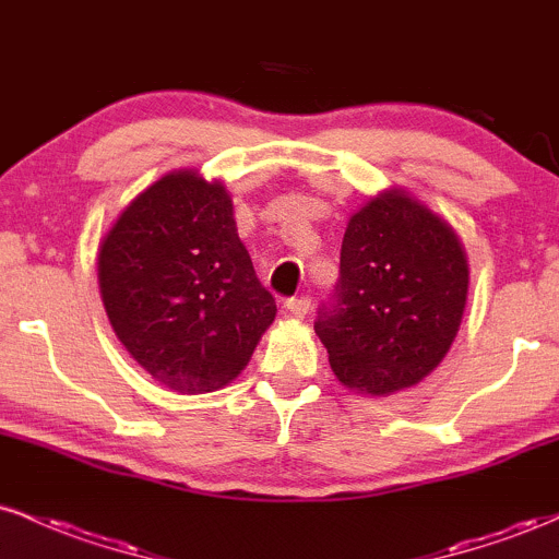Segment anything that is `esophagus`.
<instances>
[{"label": "esophagus", "mask_w": 559, "mask_h": 559, "mask_svg": "<svg viewBox=\"0 0 559 559\" xmlns=\"http://www.w3.org/2000/svg\"><path fill=\"white\" fill-rule=\"evenodd\" d=\"M286 310H288V316H294V318H305L307 312H310V307H312V301H310V297H292V299H286Z\"/></svg>", "instance_id": "esophagus-1"}]
</instances>
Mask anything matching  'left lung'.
I'll list each match as a JSON object with an SVG mask.
<instances>
[{"label": "left lung", "mask_w": 559, "mask_h": 559, "mask_svg": "<svg viewBox=\"0 0 559 559\" xmlns=\"http://www.w3.org/2000/svg\"><path fill=\"white\" fill-rule=\"evenodd\" d=\"M465 299L467 258L457 234L426 204L391 189L352 215L316 333L346 389L394 394L444 360Z\"/></svg>", "instance_id": "1"}]
</instances>
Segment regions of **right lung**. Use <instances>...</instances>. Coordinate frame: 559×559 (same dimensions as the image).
Returning <instances> with one entry per match:
<instances>
[{
	"instance_id": "right-lung-1",
	"label": "right lung",
	"mask_w": 559,
	"mask_h": 559,
	"mask_svg": "<svg viewBox=\"0 0 559 559\" xmlns=\"http://www.w3.org/2000/svg\"><path fill=\"white\" fill-rule=\"evenodd\" d=\"M96 271L115 336L181 394L234 381L275 318L226 186L194 170L159 178L128 204L102 241Z\"/></svg>"
}]
</instances>
